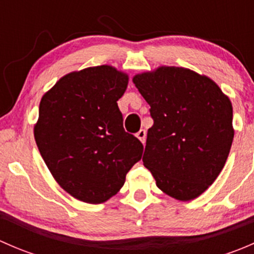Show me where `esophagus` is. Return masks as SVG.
<instances>
[{
  "mask_svg": "<svg viewBox=\"0 0 254 254\" xmlns=\"http://www.w3.org/2000/svg\"><path fill=\"white\" fill-rule=\"evenodd\" d=\"M136 137L137 139L140 140V141H141L142 143L145 142V140H146V131L143 129H141V130H139V131L136 132Z\"/></svg>",
  "mask_w": 254,
  "mask_h": 254,
  "instance_id": "1",
  "label": "esophagus"
}]
</instances>
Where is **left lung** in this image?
Here are the masks:
<instances>
[{
	"label": "left lung",
	"instance_id": "8db88e82",
	"mask_svg": "<svg viewBox=\"0 0 254 254\" xmlns=\"http://www.w3.org/2000/svg\"><path fill=\"white\" fill-rule=\"evenodd\" d=\"M150 104L143 165L161 190L191 200L214 183L230 153L232 106L214 81L182 67L136 75Z\"/></svg>",
	"mask_w": 254,
	"mask_h": 254
}]
</instances>
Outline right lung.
Returning a JSON list of instances; mask_svg holds the SVG:
<instances>
[{"label": "right lung", "mask_w": 254, "mask_h": 254, "mask_svg": "<svg viewBox=\"0 0 254 254\" xmlns=\"http://www.w3.org/2000/svg\"><path fill=\"white\" fill-rule=\"evenodd\" d=\"M127 76L97 66L59 79L44 94L34 137L61 188L78 200L101 204L124 186L143 146L123 127L118 99Z\"/></svg>", "instance_id": "1"}]
</instances>
